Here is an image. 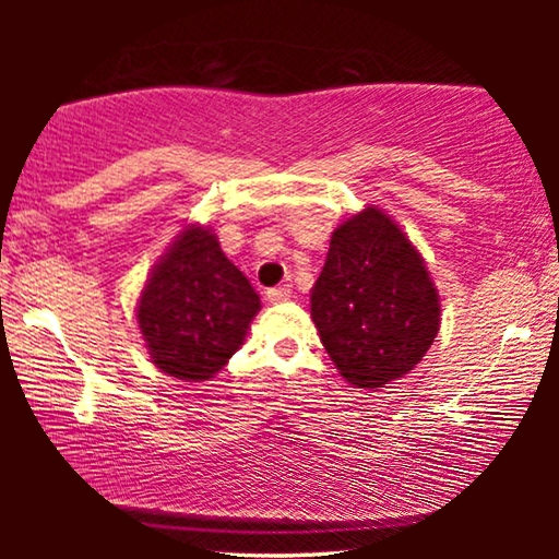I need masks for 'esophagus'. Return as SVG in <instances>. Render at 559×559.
<instances>
[{"label": "esophagus", "instance_id": "esophagus-1", "mask_svg": "<svg viewBox=\"0 0 559 559\" xmlns=\"http://www.w3.org/2000/svg\"><path fill=\"white\" fill-rule=\"evenodd\" d=\"M290 288L288 286H278V288H269L266 290V298L271 300V302H286V300H290Z\"/></svg>", "mask_w": 559, "mask_h": 559}]
</instances>
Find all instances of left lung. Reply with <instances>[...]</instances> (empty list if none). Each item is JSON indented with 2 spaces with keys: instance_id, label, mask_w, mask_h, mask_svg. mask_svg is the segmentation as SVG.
Segmentation results:
<instances>
[{
  "instance_id": "8db88e82",
  "label": "left lung",
  "mask_w": 559,
  "mask_h": 559,
  "mask_svg": "<svg viewBox=\"0 0 559 559\" xmlns=\"http://www.w3.org/2000/svg\"><path fill=\"white\" fill-rule=\"evenodd\" d=\"M310 316L340 374L377 390L421 362L441 302L416 246L392 216L365 206L333 231Z\"/></svg>"
}]
</instances>
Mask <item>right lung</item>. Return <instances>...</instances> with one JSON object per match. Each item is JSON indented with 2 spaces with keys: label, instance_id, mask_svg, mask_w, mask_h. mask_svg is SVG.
Here are the masks:
<instances>
[{
  "label": "right lung",
  "instance_id": "obj_1",
  "mask_svg": "<svg viewBox=\"0 0 559 559\" xmlns=\"http://www.w3.org/2000/svg\"><path fill=\"white\" fill-rule=\"evenodd\" d=\"M261 310L249 278L206 226H187L157 261L138 302L153 362L185 382L210 380L243 345Z\"/></svg>",
  "mask_w": 559,
  "mask_h": 559
}]
</instances>
